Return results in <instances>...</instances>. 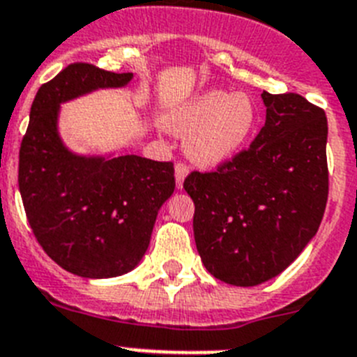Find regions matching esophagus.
Wrapping results in <instances>:
<instances>
[{
	"mask_svg": "<svg viewBox=\"0 0 357 357\" xmlns=\"http://www.w3.org/2000/svg\"><path fill=\"white\" fill-rule=\"evenodd\" d=\"M174 174H176V186H178L179 190H181L183 183H185V178L188 176V167H186L185 163H176Z\"/></svg>",
	"mask_w": 357,
	"mask_h": 357,
	"instance_id": "esophagus-1",
	"label": "esophagus"
}]
</instances>
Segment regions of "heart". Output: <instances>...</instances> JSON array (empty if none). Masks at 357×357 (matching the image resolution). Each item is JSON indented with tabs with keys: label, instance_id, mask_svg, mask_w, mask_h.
<instances>
[{
	"label": "heart",
	"instance_id": "1",
	"mask_svg": "<svg viewBox=\"0 0 357 357\" xmlns=\"http://www.w3.org/2000/svg\"><path fill=\"white\" fill-rule=\"evenodd\" d=\"M259 110L247 94L204 91L192 96L167 117V130L186 137L185 153L206 169L233 162L250 142Z\"/></svg>",
	"mask_w": 357,
	"mask_h": 357
}]
</instances>
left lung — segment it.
Returning <instances> with one entry per match:
<instances>
[{
	"instance_id": "1",
	"label": "left lung",
	"mask_w": 357,
	"mask_h": 357,
	"mask_svg": "<svg viewBox=\"0 0 357 357\" xmlns=\"http://www.w3.org/2000/svg\"><path fill=\"white\" fill-rule=\"evenodd\" d=\"M265 126L217 172H192L194 236L213 278L258 287L281 274L311 242L329 190L326 112L298 94H261Z\"/></svg>"
}]
</instances>
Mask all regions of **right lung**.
Returning a JSON list of instances; mask_svg holds the SVG:
<instances>
[{
    "mask_svg": "<svg viewBox=\"0 0 357 357\" xmlns=\"http://www.w3.org/2000/svg\"><path fill=\"white\" fill-rule=\"evenodd\" d=\"M133 73L70 63L38 89L19 151V192L35 238L70 274H128L146 255L163 202L174 194V165L137 155H82L60 135L63 102L123 89Z\"/></svg>",
    "mask_w": 357,
    "mask_h": 357,
    "instance_id": "obj_1",
    "label": "right lung"
}]
</instances>
